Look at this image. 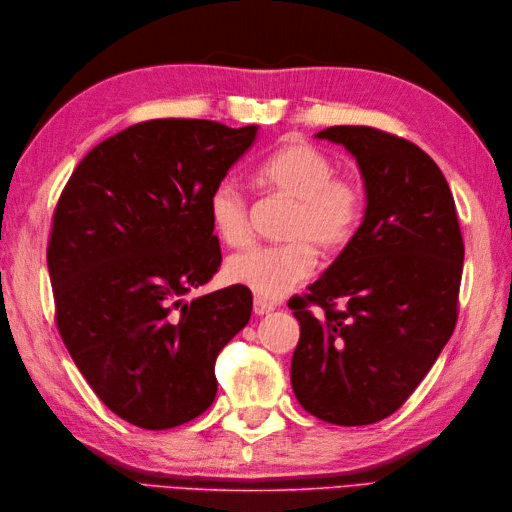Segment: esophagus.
<instances>
[{"label": "esophagus", "mask_w": 512, "mask_h": 512, "mask_svg": "<svg viewBox=\"0 0 512 512\" xmlns=\"http://www.w3.org/2000/svg\"><path fill=\"white\" fill-rule=\"evenodd\" d=\"M253 310H255V314H259V317H262V314H268V312L275 310V303H270V301H266L262 297H257L253 301Z\"/></svg>", "instance_id": "34e87169"}]
</instances>
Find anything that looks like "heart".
Here are the masks:
<instances>
[{
	"label": "heart",
	"instance_id": "1",
	"mask_svg": "<svg viewBox=\"0 0 512 512\" xmlns=\"http://www.w3.org/2000/svg\"><path fill=\"white\" fill-rule=\"evenodd\" d=\"M257 180L295 200L284 226L290 242L244 250L228 259L226 275L257 297L275 299L314 273V248L334 255L352 242L363 220L365 191L352 176L334 173L332 158L306 140H290L266 156L257 167ZM206 209L226 246L248 244V200L233 180L215 184Z\"/></svg>",
	"mask_w": 512,
	"mask_h": 512
}]
</instances>
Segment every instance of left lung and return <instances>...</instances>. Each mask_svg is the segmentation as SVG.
I'll list each match as a JSON object with an SVG mask.
<instances>
[{
  "mask_svg": "<svg viewBox=\"0 0 512 512\" xmlns=\"http://www.w3.org/2000/svg\"><path fill=\"white\" fill-rule=\"evenodd\" d=\"M317 136L356 158L367 211L325 275L288 301L301 325L290 380L312 416L361 427L405 405L451 339L464 242L449 184L418 145L365 125Z\"/></svg>",
  "mask_w": 512,
  "mask_h": 512,
  "instance_id": "obj_1",
  "label": "left lung"
}]
</instances>
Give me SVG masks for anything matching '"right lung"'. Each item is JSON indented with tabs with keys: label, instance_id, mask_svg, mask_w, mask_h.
Here are the masks:
<instances>
[{
	"label": "right lung",
	"instance_id": "add662e5",
	"mask_svg": "<svg viewBox=\"0 0 512 512\" xmlns=\"http://www.w3.org/2000/svg\"><path fill=\"white\" fill-rule=\"evenodd\" d=\"M257 127L156 118L103 140L61 191L48 270L72 361L118 418L180 427L211 407L215 358L253 295L228 286L184 301L220 268L209 195Z\"/></svg>",
	"mask_w": 512,
	"mask_h": 512
}]
</instances>
